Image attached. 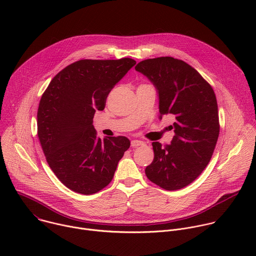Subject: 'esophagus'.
Segmentation results:
<instances>
[{
  "instance_id": "1",
  "label": "esophagus",
  "mask_w": 256,
  "mask_h": 256,
  "mask_svg": "<svg viewBox=\"0 0 256 256\" xmlns=\"http://www.w3.org/2000/svg\"><path fill=\"white\" fill-rule=\"evenodd\" d=\"M146 142H142V140H132V142H130V146L132 148H136V147H138V146H142V144H144Z\"/></svg>"
}]
</instances>
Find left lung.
<instances>
[{
  "instance_id": "8db88e82",
  "label": "left lung",
  "mask_w": 256,
  "mask_h": 256,
  "mask_svg": "<svg viewBox=\"0 0 256 256\" xmlns=\"http://www.w3.org/2000/svg\"><path fill=\"white\" fill-rule=\"evenodd\" d=\"M134 68L157 89L160 120H175L171 144L152 142L154 160L146 175L163 190L184 188L204 171L216 147L220 124L214 92L196 68L171 56L144 60Z\"/></svg>"
}]
</instances>
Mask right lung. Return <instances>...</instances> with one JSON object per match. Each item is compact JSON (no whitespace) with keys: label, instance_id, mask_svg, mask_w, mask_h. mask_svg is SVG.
Wrapping results in <instances>:
<instances>
[{"label":"right lung","instance_id":"1","mask_svg":"<svg viewBox=\"0 0 256 256\" xmlns=\"http://www.w3.org/2000/svg\"><path fill=\"white\" fill-rule=\"evenodd\" d=\"M136 64L120 60H81L62 70L42 96L38 134L46 161L72 192L93 194L107 186L130 148L126 136H96L93 118L112 89Z\"/></svg>","mask_w":256,"mask_h":256}]
</instances>
